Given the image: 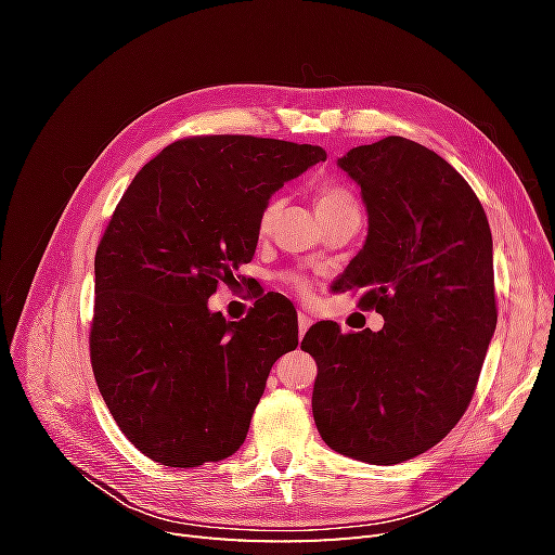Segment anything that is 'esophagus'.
<instances>
[{"label":"esophagus","instance_id":"34e87169","mask_svg":"<svg viewBox=\"0 0 555 555\" xmlns=\"http://www.w3.org/2000/svg\"><path fill=\"white\" fill-rule=\"evenodd\" d=\"M310 326H312V319L308 314H304V312H298V335H300V338H304L306 331Z\"/></svg>","mask_w":555,"mask_h":555}]
</instances>
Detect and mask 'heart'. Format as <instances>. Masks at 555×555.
<instances>
[{
  "instance_id": "obj_1",
  "label": "heart",
  "mask_w": 555,
  "mask_h": 555,
  "mask_svg": "<svg viewBox=\"0 0 555 555\" xmlns=\"http://www.w3.org/2000/svg\"><path fill=\"white\" fill-rule=\"evenodd\" d=\"M317 208H319V215L322 217H328L333 212H340L345 208H359L357 206V198L354 194H351L345 184H338V182H324L319 184L317 188ZM282 210V198L280 196H271L266 201V204L261 206V212H259V220H257V231L259 236H266L268 231H271L275 217L280 215ZM280 280L287 284V287L298 294V296H310V280L306 273L300 271H284L280 275Z\"/></svg>"
}]
</instances>
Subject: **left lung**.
<instances>
[{
  "label": "left lung",
  "mask_w": 555,
  "mask_h": 555,
  "mask_svg": "<svg viewBox=\"0 0 555 555\" xmlns=\"http://www.w3.org/2000/svg\"><path fill=\"white\" fill-rule=\"evenodd\" d=\"M338 164L361 184L367 238L333 292L365 289L359 308L384 328H308L312 414L333 451L396 465L447 438L475 396L498 322L491 227L465 178L422 143L386 137Z\"/></svg>",
  "instance_id": "left-lung-1"
}]
</instances>
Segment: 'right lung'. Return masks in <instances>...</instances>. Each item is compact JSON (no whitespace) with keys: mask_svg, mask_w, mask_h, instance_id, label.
<instances>
[{"mask_svg":"<svg viewBox=\"0 0 555 555\" xmlns=\"http://www.w3.org/2000/svg\"><path fill=\"white\" fill-rule=\"evenodd\" d=\"M324 159L317 145L188 137L115 206L94 255L90 361L115 424L147 459L198 467L245 442L268 373L298 345L296 310L268 292L227 322L208 298L255 257L271 194Z\"/></svg>","mask_w":555,"mask_h":555,"instance_id":"right-lung-1","label":"right lung"}]
</instances>
